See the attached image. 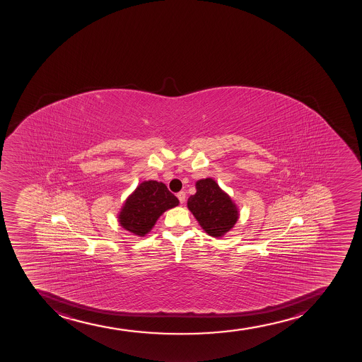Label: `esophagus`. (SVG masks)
Returning <instances> with one entry per match:
<instances>
[{
	"mask_svg": "<svg viewBox=\"0 0 362 362\" xmlns=\"http://www.w3.org/2000/svg\"><path fill=\"white\" fill-rule=\"evenodd\" d=\"M177 199H179L181 204H183L185 200H186V193H185V192H179V193H177Z\"/></svg>",
	"mask_w": 362,
	"mask_h": 362,
	"instance_id": "1",
	"label": "esophagus"
}]
</instances>
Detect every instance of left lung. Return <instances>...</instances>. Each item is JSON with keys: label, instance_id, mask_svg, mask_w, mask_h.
Segmentation results:
<instances>
[{"label": "left lung", "instance_id": "1", "mask_svg": "<svg viewBox=\"0 0 362 362\" xmlns=\"http://www.w3.org/2000/svg\"><path fill=\"white\" fill-rule=\"evenodd\" d=\"M197 193L190 195L187 207L209 236L224 237L240 218V209L231 197L212 177L195 182Z\"/></svg>", "mask_w": 362, "mask_h": 362}]
</instances>
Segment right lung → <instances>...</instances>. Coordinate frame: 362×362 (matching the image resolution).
Wrapping results in <instances>:
<instances>
[{"mask_svg":"<svg viewBox=\"0 0 362 362\" xmlns=\"http://www.w3.org/2000/svg\"><path fill=\"white\" fill-rule=\"evenodd\" d=\"M179 204V199L168 190L163 182L148 180L139 183L126 198L117 218L126 231L144 237L153 230L165 211Z\"/></svg>","mask_w":362,"mask_h":362,"instance_id":"add662e5","label":"right lung"}]
</instances>
